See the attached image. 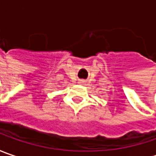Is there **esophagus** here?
<instances>
[{"instance_id":"esophagus-1","label":"esophagus","mask_w":156,"mask_h":156,"mask_svg":"<svg viewBox=\"0 0 156 156\" xmlns=\"http://www.w3.org/2000/svg\"><path fill=\"white\" fill-rule=\"evenodd\" d=\"M79 83H81V84H84V83H85V81H83V80H80Z\"/></svg>"}]
</instances>
